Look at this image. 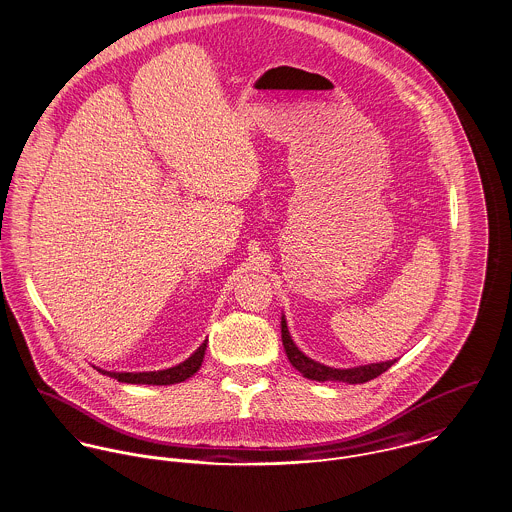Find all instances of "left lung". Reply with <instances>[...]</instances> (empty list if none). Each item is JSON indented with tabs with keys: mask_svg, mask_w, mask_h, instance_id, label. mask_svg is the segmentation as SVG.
Returning <instances> with one entry per match:
<instances>
[{
	"mask_svg": "<svg viewBox=\"0 0 512 512\" xmlns=\"http://www.w3.org/2000/svg\"><path fill=\"white\" fill-rule=\"evenodd\" d=\"M281 334H283L284 351H286L288 361L292 363L294 369H298L310 381H320V383H324V381H338V383H349V385L367 383V381L379 377L381 373H385L397 361V359H393V361L369 363V365H359V367H349V369H336V367H328L324 363H318V361L310 359L308 355H304L296 347V343L290 338L284 314L281 316Z\"/></svg>",
	"mask_w": 512,
	"mask_h": 512,
	"instance_id": "8db88e82",
	"label": "left lung"
}]
</instances>
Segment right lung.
<instances>
[{"instance_id":"add662e5","label":"right lung","mask_w":512,"mask_h":512,"mask_svg":"<svg viewBox=\"0 0 512 512\" xmlns=\"http://www.w3.org/2000/svg\"><path fill=\"white\" fill-rule=\"evenodd\" d=\"M206 341L182 363L174 365L171 369H163V371H143V373H117V371H106V369H98L102 375H108V377H114L119 383H129V385H176V383H182L186 379H190L200 367H202V361H204V353H206Z\"/></svg>"}]
</instances>
